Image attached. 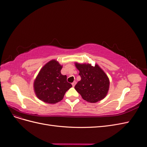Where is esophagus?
I'll use <instances>...</instances> for the list:
<instances>
[{
  "instance_id": "1",
  "label": "esophagus",
  "mask_w": 147,
  "mask_h": 147,
  "mask_svg": "<svg viewBox=\"0 0 147 147\" xmlns=\"http://www.w3.org/2000/svg\"><path fill=\"white\" fill-rule=\"evenodd\" d=\"M75 84H76V82H74L72 83V86H73V87H74L75 86Z\"/></svg>"
}]
</instances>
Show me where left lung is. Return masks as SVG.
<instances>
[{"label": "left lung", "mask_w": 147, "mask_h": 147, "mask_svg": "<svg viewBox=\"0 0 147 147\" xmlns=\"http://www.w3.org/2000/svg\"><path fill=\"white\" fill-rule=\"evenodd\" d=\"M80 71L79 81L75 89L80 94L82 98L91 103H95L103 99L109 89V79L98 65L80 64L75 63Z\"/></svg>", "instance_id": "left-lung-1"}]
</instances>
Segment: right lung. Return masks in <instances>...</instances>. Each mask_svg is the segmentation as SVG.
<instances>
[{
	"instance_id": "add662e5",
	"label": "right lung",
	"mask_w": 147,
	"mask_h": 147,
	"mask_svg": "<svg viewBox=\"0 0 147 147\" xmlns=\"http://www.w3.org/2000/svg\"><path fill=\"white\" fill-rule=\"evenodd\" d=\"M62 67L58 62L52 60L40 71L34 84L35 94L40 100L48 104L57 103L72 86L67 81L66 75L61 74Z\"/></svg>"
}]
</instances>
